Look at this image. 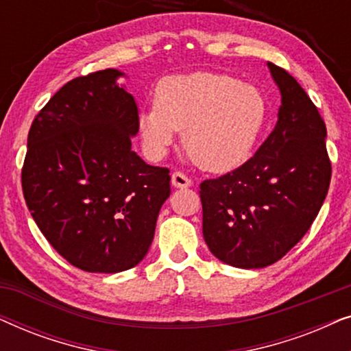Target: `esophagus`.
<instances>
[{
    "label": "esophagus",
    "instance_id": "esophagus-1",
    "mask_svg": "<svg viewBox=\"0 0 351 351\" xmlns=\"http://www.w3.org/2000/svg\"><path fill=\"white\" fill-rule=\"evenodd\" d=\"M171 182L176 189H189V186L193 184V182H191L186 176L182 174V172H174L171 177Z\"/></svg>",
    "mask_w": 351,
    "mask_h": 351
}]
</instances>
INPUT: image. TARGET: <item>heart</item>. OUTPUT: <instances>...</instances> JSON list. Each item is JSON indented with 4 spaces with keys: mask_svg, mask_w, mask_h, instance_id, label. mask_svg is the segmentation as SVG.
I'll list each match as a JSON object with an SVG mask.
<instances>
[{
    "mask_svg": "<svg viewBox=\"0 0 351 351\" xmlns=\"http://www.w3.org/2000/svg\"><path fill=\"white\" fill-rule=\"evenodd\" d=\"M267 117L265 95L257 86L196 71L161 81L155 107L141 114V131L153 156H161L182 131V145L195 165L227 172L247 160Z\"/></svg>",
    "mask_w": 351,
    "mask_h": 351,
    "instance_id": "obj_1",
    "label": "heart"
}]
</instances>
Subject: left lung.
Listing matches in <instances>:
<instances>
[{"mask_svg":"<svg viewBox=\"0 0 351 351\" xmlns=\"http://www.w3.org/2000/svg\"><path fill=\"white\" fill-rule=\"evenodd\" d=\"M268 69L281 93L275 129L244 165L199 185L204 241L238 268L285 257L310 230L332 174L316 105L285 69Z\"/></svg>","mask_w":351,"mask_h":351,"instance_id":"left-lung-1","label":"left lung"}]
</instances>
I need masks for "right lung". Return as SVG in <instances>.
Returning a JSON list of instances; mask_svg holds the SVG:
<instances>
[{
	"label": "right lung",
	"instance_id": "right-lung-1",
	"mask_svg": "<svg viewBox=\"0 0 351 351\" xmlns=\"http://www.w3.org/2000/svg\"><path fill=\"white\" fill-rule=\"evenodd\" d=\"M107 69L69 81L33 119L22 190L38 228L65 261L118 273L147 256L171 195L167 167L131 150L134 97Z\"/></svg>",
	"mask_w": 351,
	"mask_h": 351
}]
</instances>
